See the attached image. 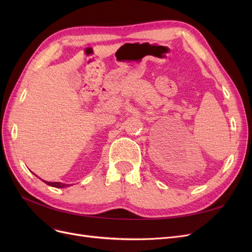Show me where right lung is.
Returning <instances> with one entry per match:
<instances>
[{"instance_id":"add662e5","label":"right lung","mask_w":252,"mask_h":252,"mask_svg":"<svg viewBox=\"0 0 252 252\" xmlns=\"http://www.w3.org/2000/svg\"><path fill=\"white\" fill-rule=\"evenodd\" d=\"M43 182L46 183V184L49 185V186L57 187V188H65V187L70 186V185H68V184H64V183H59V182H47V181H43Z\"/></svg>"}]
</instances>
